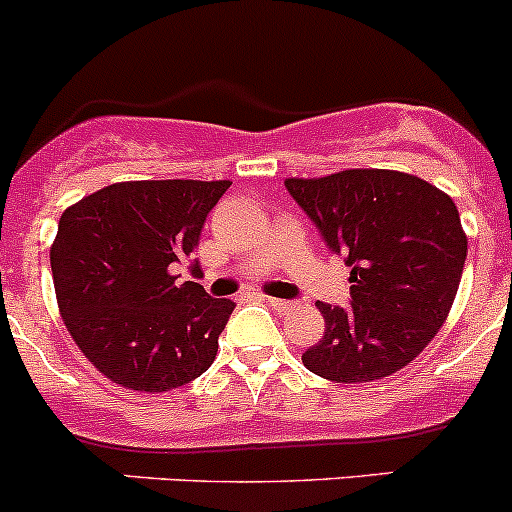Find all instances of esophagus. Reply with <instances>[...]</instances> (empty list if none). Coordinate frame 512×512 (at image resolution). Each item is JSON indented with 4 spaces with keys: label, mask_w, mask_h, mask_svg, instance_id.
I'll return each instance as SVG.
<instances>
[{
    "label": "esophagus",
    "mask_w": 512,
    "mask_h": 512,
    "mask_svg": "<svg viewBox=\"0 0 512 512\" xmlns=\"http://www.w3.org/2000/svg\"><path fill=\"white\" fill-rule=\"evenodd\" d=\"M265 302L272 307V310H277V312L292 310V302L290 300H280V297H265Z\"/></svg>",
    "instance_id": "obj_1"
}]
</instances>
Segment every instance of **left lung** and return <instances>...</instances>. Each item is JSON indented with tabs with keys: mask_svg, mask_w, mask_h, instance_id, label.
I'll return each mask as SVG.
<instances>
[{
	"mask_svg": "<svg viewBox=\"0 0 512 512\" xmlns=\"http://www.w3.org/2000/svg\"><path fill=\"white\" fill-rule=\"evenodd\" d=\"M332 252L350 267V307L317 302L325 335L302 352L332 382L393 375L438 335L458 295L468 237L455 202L398 170L285 180Z\"/></svg>",
	"mask_w": 512,
	"mask_h": 512,
	"instance_id": "1",
	"label": "left lung"
}]
</instances>
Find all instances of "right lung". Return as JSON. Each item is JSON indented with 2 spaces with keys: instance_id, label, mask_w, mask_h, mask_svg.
<instances>
[{
  "instance_id": "add662e5",
  "label": "right lung",
  "mask_w": 512,
  "mask_h": 512,
  "mask_svg": "<svg viewBox=\"0 0 512 512\" xmlns=\"http://www.w3.org/2000/svg\"><path fill=\"white\" fill-rule=\"evenodd\" d=\"M227 187L230 180L114 182L59 217L49 250L59 312L84 357L122 388L167 393L215 360L235 302L177 282L175 267L200 245Z\"/></svg>"
}]
</instances>
